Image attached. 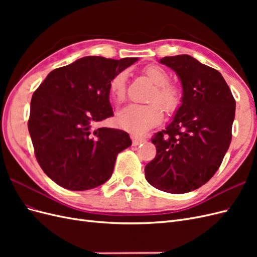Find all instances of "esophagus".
Here are the masks:
<instances>
[{
	"label": "esophagus",
	"mask_w": 257,
	"mask_h": 257,
	"mask_svg": "<svg viewBox=\"0 0 257 257\" xmlns=\"http://www.w3.org/2000/svg\"><path fill=\"white\" fill-rule=\"evenodd\" d=\"M131 138H132V141H133V145L134 146H138V145H141V144L146 142L145 138L138 136V135H135V134H132Z\"/></svg>",
	"instance_id": "34e87169"
}]
</instances>
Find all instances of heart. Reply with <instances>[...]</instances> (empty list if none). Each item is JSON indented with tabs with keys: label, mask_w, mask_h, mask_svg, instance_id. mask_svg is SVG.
Returning <instances> with one entry per match:
<instances>
[{
	"label": "heart",
	"mask_w": 257,
	"mask_h": 257,
	"mask_svg": "<svg viewBox=\"0 0 257 257\" xmlns=\"http://www.w3.org/2000/svg\"><path fill=\"white\" fill-rule=\"evenodd\" d=\"M144 74L153 84L148 102L149 105L131 104L116 113V123L133 133H144L163 120V110L175 112L181 104L182 92L179 85L169 82V74L160 65L151 64L144 68ZM127 72L115 74L109 82V93L115 103H122L126 95Z\"/></svg>",
	"instance_id": "heart-1"
}]
</instances>
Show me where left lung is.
I'll return each mask as SVG.
<instances>
[{
  "instance_id": "obj_1",
  "label": "left lung",
  "mask_w": 257,
  "mask_h": 257,
  "mask_svg": "<svg viewBox=\"0 0 257 257\" xmlns=\"http://www.w3.org/2000/svg\"><path fill=\"white\" fill-rule=\"evenodd\" d=\"M160 63L176 72L182 99L173 121L152 138L157 155L145 175L161 191L188 193L219 169L230 145L236 102L221 73L193 57H165Z\"/></svg>"
}]
</instances>
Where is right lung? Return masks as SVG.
Wrapping results in <instances>:
<instances>
[{
  "label": "right lung",
  "instance_id": "obj_1",
  "mask_svg": "<svg viewBox=\"0 0 257 257\" xmlns=\"http://www.w3.org/2000/svg\"><path fill=\"white\" fill-rule=\"evenodd\" d=\"M137 60L84 57L53 69L34 92L28 126L35 157L62 188L102 185L112 175L116 155L132 145L126 132L92 126L113 114L109 82Z\"/></svg>",
  "mask_w": 257,
  "mask_h": 257
}]
</instances>
